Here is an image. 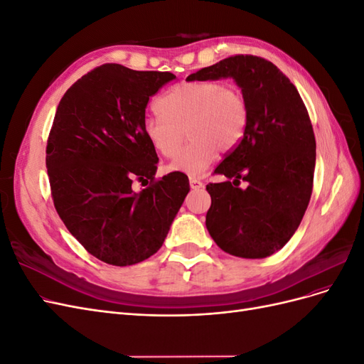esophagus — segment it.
I'll return each instance as SVG.
<instances>
[{
  "label": "esophagus",
  "instance_id": "1",
  "mask_svg": "<svg viewBox=\"0 0 364 364\" xmlns=\"http://www.w3.org/2000/svg\"><path fill=\"white\" fill-rule=\"evenodd\" d=\"M190 186L193 190H200L202 186H203V183L200 182V179H197V178H190Z\"/></svg>",
  "mask_w": 364,
  "mask_h": 364
}]
</instances>
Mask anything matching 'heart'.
I'll return each instance as SVG.
<instances>
[{"instance_id": "b5f03b06", "label": "heart", "mask_w": 364, "mask_h": 364, "mask_svg": "<svg viewBox=\"0 0 364 364\" xmlns=\"http://www.w3.org/2000/svg\"><path fill=\"white\" fill-rule=\"evenodd\" d=\"M158 114L146 117L142 132L150 146L165 158L177 152L183 130L191 139L168 171L200 174L222 151L234 150L243 139L249 109L237 87L214 80H191L173 86L155 103Z\"/></svg>"}]
</instances>
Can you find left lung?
<instances>
[{
    "mask_svg": "<svg viewBox=\"0 0 364 364\" xmlns=\"http://www.w3.org/2000/svg\"><path fill=\"white\" fill-rule=\"evenodd\" d=\"M234 79L249 109L243 139L214 173L206 228L217 246L240 258H266L299 228L313 191L316 139L294 85L257 56H232L186 80ZM243 183V186H240Z\"/></svg>",
    "mask_w": 364,
    "mask_h": 364,
    "instance_id": "1",
    "label": "left lung"
}]
</instances>
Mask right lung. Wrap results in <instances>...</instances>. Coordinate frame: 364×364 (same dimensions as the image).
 Listing matches in <instances>:
<instances>
[{"label": "right lung", "instance_id": "1", "mask_svg": "<svg viewBox=\"0 0 364 364\" xmlns=\"http://www.w3.org/2000/svg\"><path fill=\"white\" fill-rule=\"evenodd\" d=\"M176 79L106 63L65 92L47 144L54 206L79 243L103 262L132 266L156 253L190 191L173 171L155 181L158 155L142 132L149 98ZM151 181L133 191V181Z\"/></svg>", "mask_w": 364, "mask_h": 364}]
</instances>
